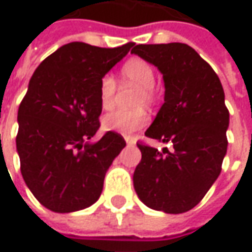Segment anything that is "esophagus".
<instances>
[{"label": "esophagus", "mask_w": 252, "mask_h": 252, "mask_svg": "<svg viewBox=\"0 0 252 252\" xmlns=\"http://www.w3.org/2000/svg\"><path fill=\"white\" fill-rule=\"evenodd\" d=\"M125 140H126V143H127L129 146H134V144H136V141L131 137H125Z\"/></svg>", "instance_id": "1"}]
</instances>
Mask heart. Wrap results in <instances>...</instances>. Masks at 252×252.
Listing matches in <instances>:
<instances>
[{
  "mask_svg": "<svg viewBox=\"0 0 252 252\" xmlns=\"http://www.w3.org/2000/svg\"><path fill=\"white\" fill-rule=\"evenodd\" d=\"M121 82L137 87V94L134 98L136 106H151L158 99V93L155 89V69L143 58L127 59L121 67ZM116 82L111 75H105L98 84V101L102 109H111L114 106L116 94ZM150 122V116L143 108L134 111H112L104 115L102 127L109 131H116L122 134H133L134 131L144 129Z\"/></svg>",
  "mask_w": 252,
  "mask_h": 252,
  "instance_id": "obj_1",
  "label": "heart"
}]
</instances>
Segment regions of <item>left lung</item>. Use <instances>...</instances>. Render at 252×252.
Segmentation results:
<instances>
[{
  "instance_id": "obj_1",
  "label": "left lung",
  "mask_w": 252,
  "mask_h": 252,
  "mask_svg": "<svg viewBox=\"0 0 252 252\" xmlns=\"http://www.w3.org/2000/svg\"><path fill=\"white\" fill-rule=\"evenodd\" d=\"M131 52L158 67L165 83V102L146 136L173 147L159 153L138 143L141 161L133 175L134 190L150 208L187 212L222 170L229 127L223 87L208 62L187 44H138Z\"/></svg>"
}]
</instances>
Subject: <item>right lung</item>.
Returning a JSON list of instances; mask_svg holds the SVG:
<instances>
[{
	"label": "right lung",
	"mask_w": 252,
	"mask_h": 252,
	"mask_svg": "<svg viewBox=\"0 0 252 252\" xmlns=\"http://www.w3.org/2000/svg\"><path fill=\"white\" fill-rule=\"evenodd\" d=\"M69 43L44 59L18 111L16 150L30 191L54 212H75L98 200L108 168L126 141L99 129V80L130 51Z\"/></svg>",
	"instance_id": "add662e5"
}]
</instances>
